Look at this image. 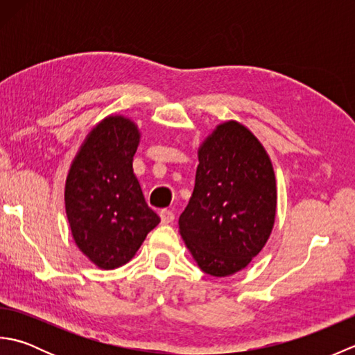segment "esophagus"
<instances>
[{
    "mask_svg": "<svg viewBox=\"0 0 355 355\" xmlns=\"http://www.w3.org/2000/svg\"><path fill=\"white\" fill-rule=\"evenodd\" d=\"M160 218H162L163 224H169V223L175 220V214H173L172 210H169V209H163L160 212Z\"/></svg>",
    "mask_w": 355,
    "mask_h": 355,
    "instance_id": "34e87169",
    "label": "esophagus"
}]
</instances>
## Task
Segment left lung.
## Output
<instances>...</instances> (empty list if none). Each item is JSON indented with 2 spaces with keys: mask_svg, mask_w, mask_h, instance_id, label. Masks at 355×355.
<instances>
[{
  "mask_svg": "<svg viewBox=\"0 0 355 355\" xmlns=\"http://www.w3.org/2000/svg\"><path fill=\"white\" fill-rule=\"evenodd\" d=\"M189 205L178 225L205 273L245 268L268 241L276 218V178L267 150L236 120L218 125L198 148Z\"/></svg>",
  "mask_w": 355,
  "mask_h": 355,
  "instance_id": "obj_1",
  "label": "left lung"
}]
</instances>
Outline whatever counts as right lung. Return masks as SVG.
<instances>
[{
    "label": "right lung",
    "mask_w": 355,
    "mask_h": 355,
    "mask_svg": "<svg viewBox=\"0 0 355 355\" xmlns=\"http://www.w3.org/2000/svg\"><path fill=\"white\" fill-rule=\"evenodd\" d=\"M139 143L131 119L105 117L85 137L67 175L65 212L73 239L103 270L130 262L160 223L132 171Z\"/></svg>",
    "instance_id": "add662e5"
}]
</instances>
